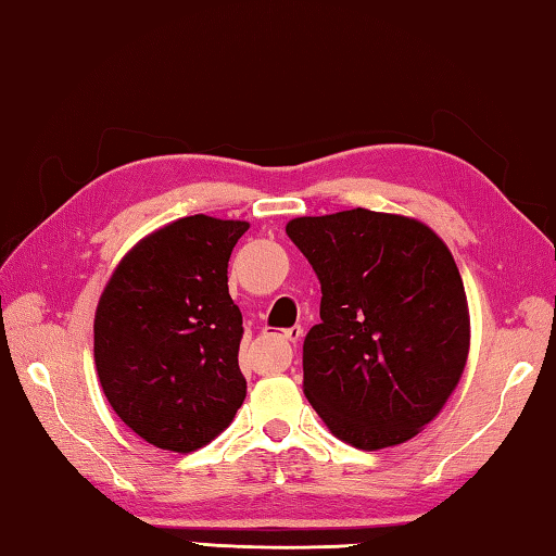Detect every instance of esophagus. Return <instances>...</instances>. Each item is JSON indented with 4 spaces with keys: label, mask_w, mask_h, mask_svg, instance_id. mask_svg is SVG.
<instances>
[{
    "label": "esophagus",
    "mask_w": 556,
    "mask_h": 556,
    "mask_svg": "<svg viewBox=\"0 0 556 556\" xmlns=\"http://www.w3.org/2000/svg\"><path fill=\"white\" fill-rule=\"evenodd\" d=\"M300 337H303V327H290V329H286L283 334H280V339H283V342H290V344H298Z\"/></svg>",
    "instance_id": "34e87169"
}]
</instances>
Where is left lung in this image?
<instances>
[{
  "label": "left lung",
  "mask_w": 556,
  "mask_h": 556,
  "mask_svg": "<svg viewBox=\"0 0 556 556\" xmlns=\"http://www.w3.org/2000/svg\"><path fill=\"white\" fill-rule=\"evenodd\" d=\"M288 237L323 286L303 344V391L356 450L403 444L430 425L464 374L471 319L452 251L403 214L295 217Z\"/></svg>",
  "instance_id": "obj_1"
}]
</instances>
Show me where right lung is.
I'll return each instance as SVG.
<instances>
[{"mask_svg":"<svg viewBox=\"0 0 556 556\" xmlns=\"http://www.w3.org/2000/svg\"><path fill=\"white\" fill-rule=\"evenodd\" d=\"M249 222L207 214L143 237L106 280L94 366L112 410L159 450L188 454L224 432L247 397L241 313L227 286Z\"/></svg>","mask_w":556,"mask_h":556,"instance_id":"right-lung-1","label":"right lung"}]
</instances>
